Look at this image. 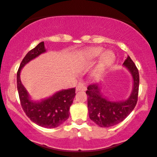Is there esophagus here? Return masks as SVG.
<instances>
[{
    "label": "esophagus",
    "instance_id": "esophagus-1",
    "mask_svg": "<svg viewBox=\"0 0 157 157\" xmlns=\"http://www.w3.org/2000/svg\"><path fill=\"white\" fill-rule=\"evenodd\" d=\"M85 90H86L85 85H84L83 83H82V82L78 83V85H77V87H76V92L85 91Z\"/></svg>",
    "mask_w": 157,
    "mask_h": 157
}]
</instances>
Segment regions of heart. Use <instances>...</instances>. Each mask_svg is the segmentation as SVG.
I'll return each instance as SVG.
<instances>
[{
  "label": "heart",
  "instance_id": "b5f03b06",
  "mask_svg": "<svg viewBox=\"0 0 157 157\" xmlns=\"http://www.w3.org/2000/svg\"><path fill=\"white\" fill-rule=\"evenodd\" d=\"M103 51L104 49L101 47L90 48V49H88L85 52H83L81 56L80 60L82 63H90V62H92L94 59H98ZM101 55L100 62H99L98 67H97L95 70L96 74L101 73L107 66L113 63L114 59L115 58V56H114V52L111 51V50H107V51L104 52Z\"/></svg>",
  "mask_w": 157,
  "mask_h": 157
}]
</instances>
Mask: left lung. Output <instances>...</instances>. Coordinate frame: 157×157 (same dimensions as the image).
Here are the masks:
<instances>
[{
  "instance_id": "obj_1",
  "label": "left lung",
  "mask_w": 157,
  "mask_h": 157,
  "mask_svg": "<svg viewBox=\"0 0 157 157\" xmlns=\"http://www.w3.org/2000/svg\"><path fill=\"white\" fill-rule=\"evenodd\" d=\"M123 65L129 70L133 78V90L129 98L124 101H112L101 92L98 83L87 87V107L90 120L101 127H109L124 120L135 107L138 100L140 75L137 67L129 56Z\"/></svg>"
}]
</instances>
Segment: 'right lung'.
<instances>
[{
	"label": "right lung",
	"instance_id": "add662e5",
	"mask_svg": "<svg viewBox=\"0 0 157 157\" xmlns=\"http://www.w3.org/2000/svg\"><path fill=\"white\" fill-rule=\"evenodd\" d=\"M45 51L44 42H41L26 54L17 72V88L22 108L30 120L40 127L56 128L69 118L70 107L75 96V87L62 90L40 101H33L30 100L20 78L22 68Z\"/></svg>",
	"mask_w": 157,
	"mask_h": 157
}]
</instances>
